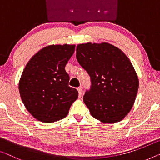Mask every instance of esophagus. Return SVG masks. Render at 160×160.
Masks as SVG:
<instances>
[{"label":"esophagus","instance_id":"esophagus-1","mask_svg":"<svg viewBox=\"0 0 160 160\" xmlns=\"http://www.w3.org/2000/svg\"><path fill=\"white\" fill-rule=\"evenodd\" d=\"M78 92H79V97L80 98L81 96H82V92H83L82 87L78 88Z\"/></svg>","mask_w":160,"mask_h":160}]
</instances>
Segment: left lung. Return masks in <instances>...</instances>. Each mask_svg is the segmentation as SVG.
<instances>
[{"instance_id": "left-lung-1", "label": "left lung", "mask_w": 160, "mask_h": 160, "mask_svg": "<svg viewBox=\"0 0 160 160\" xmlns=\"http://www.w3.org/2000/svg\"><path fill=\"white\" fill-rule=\"evenodd\" d=\"M76 58L90 77L83 101L92 117L103 123L118 122L129 113L139 79L126 54L108 43L80 44Z\"/></svg>"}]
</instances>
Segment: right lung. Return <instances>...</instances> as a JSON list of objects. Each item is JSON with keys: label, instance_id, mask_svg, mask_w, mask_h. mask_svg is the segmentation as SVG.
I'll return each mask as SVG.
<instances>
[{"label": "right lung", "instance_id": "add662e5", "mask_svg": "<svg viewBox=\"0 0 160 160\" xmlns=\"http://www.w3.org/2000/svg\"><path fill=\"white\" fill-rule=\"evenodd\" d=\"M75 45H49L32 57L21 75L20 95L27 111L37 120L52 123L66 117L77 100L78 90L68 85L65 68Z\"/></svg>", "mask_w": 160, "mask_h": 160}]
</instances>
